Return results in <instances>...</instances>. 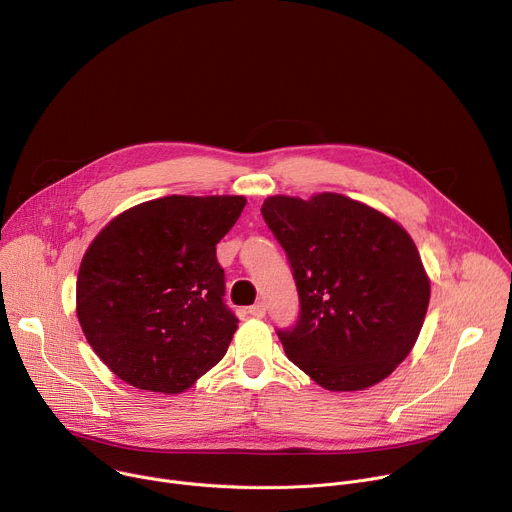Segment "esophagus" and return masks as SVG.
Wrapping results in <instances>:
<instances>
[{
  "label": "esophagus",
  "instance_id": "34e87169",
  "mask_svg": "<svg viewBox=\"0 0 512 512\" xmlns=\"http://www.w3.org/2000/svg\"><path fill=\"white\" fill-rule=\"evenodd\" d=\"M249 314L255 316V318H263V316H265V304H263V302L253 304V306L249 308Z\"/></svg>",
  "mask_w": 512,
  "mask_h": 512
}]
</instances>
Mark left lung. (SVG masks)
I'll return each mask as SVG.
<instances>
[{"label":"left lung","mask_w":512,"mask_h":512,"mask_svg":"<svg viewBox=\"0 0 512 512\" xmlns=\"http://www.w3.org/2000/svg\"><path fill=\"white\" fill-rule=\"evenodd\" d=\"M261 214L300 296L296 326L277 330L287 358L328 391L387 379L411 352L429 304V279L407 231L334 192L269 196Z\"/></svg>","instance_id":"obj_1"}]
</instances>
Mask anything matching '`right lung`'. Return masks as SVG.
<instances>
[{
  "label": "right lung",
  "mask_w": 512,
  "mask_h": 512,
  "mask_svg": "<svg viewBox=\"0 0 512 512\" xmlns=\"http://www.w3.org/2000/svg\"><path fill=\"white\" fill-rule=\"evenodd\" d=\"M243 196H164L95 237L77 279L81 328L111 373L135 389L182 393L221 360L237 330L216 243Z\"/></svg>",
  "instance_id": "right-lung-1"
}]
</instances>
